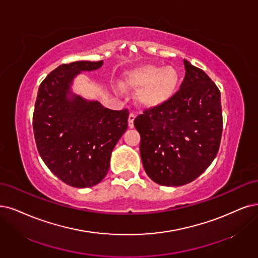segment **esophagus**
Wrapping results in <instances>:
<instances>
[{
    "mask_svg": "<svg viewBox=\"0 0 258 258\" xmlns=\"http://www.w3.org/2000/svg\"><path fill=\"white\" fill-rule=\"evenodd\" d=\"M135 113H133V112H131L130 114H128V127L130 128H133L134 127V120H135Z\"/></svg>",
    "mask_w": 258,
    "mask_h": 258,
    "instance_id": "1",
    "label": "esophagus"
}]
</instances>
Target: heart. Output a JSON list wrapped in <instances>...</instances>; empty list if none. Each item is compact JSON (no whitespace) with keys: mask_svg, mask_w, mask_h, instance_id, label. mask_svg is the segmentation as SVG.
<instances>
[{"mask_svg":"<svg viewBox=\"0 0 258 258\" xmlns=\"http://www.w3.org/2000/svg\"><path fill=\"white\" fill-rule=\"evenodd\" d=\"M178 85V73L173 67L159 68L154 64H140L123 75L120 87L123 90H137L136 103L140 107L152 109L161 106L174 94ZM114 91L120 92L119 87Z\"/></svg>","mask_w":258,"mask_h":258,"instance_id":"b5f03b06","label":"heart"}]
</instances>
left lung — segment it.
Instances as JSON below:
<instances>
[{"label":"left lung","instance_id":"1","mask_svg":"<svg viewBox=\"0 0 258 258\" xmlns=\"http://www.w3.org/2000/svg\"><path fill=\"white\" fill-rule=\"evenodd\" d=\"M184 64L179 90L134 121L142 165L164 186H183L201 175L215 159L222 135L220 91L203 70L186 59Z\"/></svg>","mask_w":258,"mask_h":258}]
</instances>
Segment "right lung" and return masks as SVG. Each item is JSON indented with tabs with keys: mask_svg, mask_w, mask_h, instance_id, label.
Listing matches in <instances>:
<instances>
[{
	"mask_svg": "<svg viewBox=\"0 0 258 258\" xmlns=\"http://www.w3.org/2000/svg\"><path fill=\"white\" fill-rule=\"evenodd\" d=\"M100 61L57 67L39 86L33 114L38 152L46 167L67 185L87 188L107 174L111 152L127 128L128 110L105 108L73 93V80Z\"/></svg>",
	"mask_w": 258,
	"mask_h": 258,
	"instance_id": "right-lung-1",
	"label": "right lung"
}]
</instances>
